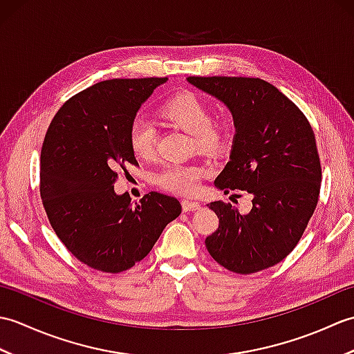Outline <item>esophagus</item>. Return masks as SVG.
<instances>
[{
  "instance_id": "esophagus-1",
  "label": "esophagus",
  "mask_w": 354,
  "mask_h": 354,
  "mask_svg": "<svg viewBox=\"0 0 354 354\" xmlns=\"http://www.w3.org/2000/svg\"><path fill=\"white\" fill-rule=\"evenodd\" d=\"M181 205H183V209L185 213L189 212H196V209L201 208V204L196 201H192V199H183L181 201Z\"/></svg>"
}]
</instances>
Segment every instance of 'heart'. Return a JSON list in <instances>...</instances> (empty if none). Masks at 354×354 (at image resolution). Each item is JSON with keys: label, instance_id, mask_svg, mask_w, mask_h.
<instances>
[{"label": "heart", "instance_id": "b5f03b06", "mask_svg": "<svg viewBox=\"0 0 354 354\" xmlns=\"http://www.w3.org/2000/svg\"><path fill=\"white\" fill-rule=\"evenodd\" d=\"M158 114L164 122L178 127L193 137L194 145L202 152L219 153L230 142V124L225 118L209 117V108L204 99L192 91H181L165 100ZM129 145L140 160H152L155 155V131L147 122H135L129 131ZM209 169L199 164H171L156 175L161 189L192 194L199 189Z\"/></svg>", "mask_w": 354, "mask_h": 354}]
</instances>
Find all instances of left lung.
<instances>
[{"label": "left lung", "instance_id": "obj_1", "mask_svg": "<svg viewBox=\"0 0 354 354\" xmlns=\"http://www.w3.org/2000/svg\"><path fill=\"white\" fill-rule=\"evenodd\" d=\"M187 82L221 100L234 122L230 161L214 179L216 189L252 196L248 214L227 202H209L219 228L205 239L207 250L237 274L274 266L297 246L318 204L321 164L312 126L266 80L214 76Z\"/></svg>", "mask_w": 354, "mask_h": 354}]
</instances>
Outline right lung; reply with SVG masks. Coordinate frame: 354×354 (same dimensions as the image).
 <instances>
[{"label": "right lung", "mask_w": 354, "mask_h": 354, "mask_svg": "<svg viewBox=\"0 0 354 354\" xmlns=\"http://www.w3.org/2000/svg\"><path fill=\"white\" fill-rule=\"evenodd\" d=\"M167 77L103 80L57 111L41 152V198L57 237L102 272L132 268L181 214L176 198L150 192L135 205L117 194L118 170L137 164L129 131L137 112Z\"/></svg>", "instance_id": "1"}]
</instances>
